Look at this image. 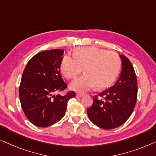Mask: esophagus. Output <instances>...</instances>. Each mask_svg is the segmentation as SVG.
I'll list each match as a JSON object with an SVG mask.
<instances>
[{
	"label": "esophagus",
	"instance_id": "esophagus-1",
	"mask_svg": "<svg viewBox=\"0 0 156 156\" xmlns=\"http://www.w3.org/2000/svg\"><path fill=\"white\" fill-rule=\"evenodd\" d=\"M84 96V94L83 93H77L76 94V98H81Z\"/></svg>",
	"mask_w": 156,
	"mask_h": 156
}]
</instances>
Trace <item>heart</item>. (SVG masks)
<instances>
[{"instance_id": "heart-1", "label": "heart", "mask_w": 156, "mask_h": 156, "mask_svg": "<svg viewBox=\"0 0 156 156\" xmlns=\"http://www.w3.org/2000/svg\"><path fill=\"white\" fill-rule=\"evenodd\" d=\"M73 57L63 56L60 69L67 79L75 78L82 71L85 74L71 83V89L86 92L97 85L102 89L116 80L121 69V59L115 51L89 47L76 49Z\"/></svg>"}]
</instances>
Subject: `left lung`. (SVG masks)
Returning <instances> with one entry per match:
<instances>
[{
	"label": "left lung",
	"mask_w": 156,
	"mask_h": 156,
	"mask_svg": "<svg viewBox=\"0 0 156 156\" xmlns=\"http://www.w3.org/2000/svg\"><path fill=\"white\" fill-rule=\"evenodd\" d=\"M122 70L113 86L93 96L92 106L87 109L90 121L100 128L112 129L129 119L137 100V79L131 61L120 55Z\"/></svg>",
	"instance_id": "1"
}]
</instances>
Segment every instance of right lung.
<instances>
[{
  "instance_id": "add662e5",
  "label": "right lung",
  "mask_w": 156,
  "mask_h": 156,
  "mask_svg": "<svg viewBox=\"0 0 156 156\" xmlns=\"http://www.w3.org/2000/svg\"><path fill=\"white\" fill-rule=\"evenodd\" d=\"M63 49H51L35 54L26 65L19 87L22 108L28 120L39 127H47L64 116L73 91L54 95L67 85L60 75Z\"/></svg>"
}]
</instances>
